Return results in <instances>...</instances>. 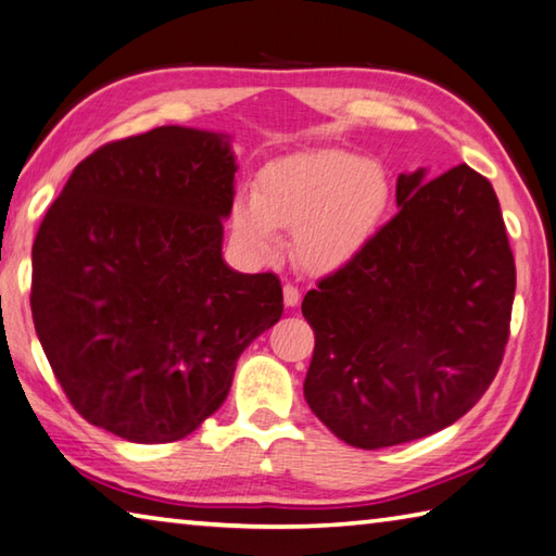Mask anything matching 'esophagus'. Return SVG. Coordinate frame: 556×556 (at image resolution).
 I'll return each mask as SVG.
<instances>
[{
    "label": "esophagus",
    "instance_id": "1",
    "mask_svg": "<svg viewBox=\"0 0 556 556\" xmlns=\"http://www.w3.org/2000/svg\"><path fill=\"white\" fill-rule=\"evenodd\" d=\"M283 303L288 305V307H295L298 303H300V290L295 288V286H286L283 288Z\"/></svg>",
    "mask_w": 556,
    "mask_h": 556
}]
</instances>
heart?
<instances>
[{"label": "heart", "mask_w": 556, "mask_h": 556, "mask_svg": "<svg viewBox=\"0 0 556 556\" xmlns=\"http://www.w3.org/2000/svg\"><path fill=\"white\" fill-rule=\"evenodd\" d=\"M391 202V180L378 161L344 149L290 153L258 173L253 194H237L229 229L258 261L280 251L278 229H293L298 263L313 273L346 266L376 237Z\"/></svg>", "instance_id": "obj_1"}]
</instances>
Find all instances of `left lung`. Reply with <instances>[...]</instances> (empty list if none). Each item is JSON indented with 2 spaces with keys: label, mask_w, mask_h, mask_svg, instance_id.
Returning <instances> with one entry per match:
<instances>
[{
  "label": "left lung",
  "mask_w": 556,
  "mask_h": 556,
  "mask_svg": "<svg viewBox=\"0 0 556 556\" xmlns=\"http://www.w3.org/2000/svg\"><path fill=\"white\" fill-rule=\"evenodd\" d=\"M397 214L303 300L305 401L339 440L381 450L454 425L498 374L515 258L493 185L462 163L401 173Z\"/></svg>",
  "instance_id": "8db88e82"
}]
</instances>
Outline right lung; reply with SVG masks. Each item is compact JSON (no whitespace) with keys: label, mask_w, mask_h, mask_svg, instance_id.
<instances>
[{"label":"right lung","mask_w":556,"mask_h":556,"mask_svg":"<svg viewBox=\"0 0 556 556\" xmlns=\"http://www.w3.org/2000/svg\"><path fill=\"white\" fill-rule=\"evenodd\" d=\"M233 173L229 136L159 126L77 163L38 227V342L75 410L126 442L198 430L283 315L278 276L222 258Z\"/></svg>","instance_id":"right-lung-1"}]
</instances>
